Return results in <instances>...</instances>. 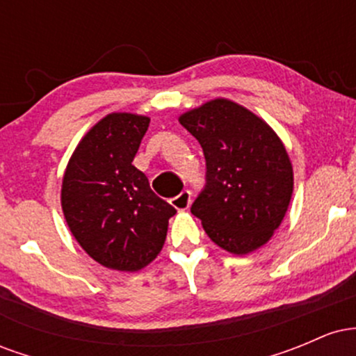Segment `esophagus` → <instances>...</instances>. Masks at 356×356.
I'll return each mask as SVG.
<instances>
[{"mask_svg": "<svg viewBox=\"0 0 356 356\" xmlns=\"http://www.w3.org/2000/svg\"><path fill=\"white\" fill-rule=\"evenodd\" d=\"M170 204L177 211H187V207L191 206V191H182L181 194L170 199Z\"/></svg>", "mask_w": 356, "mask_h": 356, "instance_id": "34e87169", "label": "esophagus"}]
</instances>
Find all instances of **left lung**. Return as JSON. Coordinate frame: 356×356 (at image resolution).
<instances>
[{"instance_id": "1", "label": "left lung", "mask_w": 356, "mask_h": 356, "mask_svg": "<svg viewBox=\"0 0 356 356\" xmlns=\"http://www.w3.org/2000/svg\"><path fill=\"white\" fill-rule=\"evenodd\" d=\"M199 140L207 184L191 212L214 244L244 256L273 238L293 195V165L275 130L251 110L214 99L179 117Z\"/></svg>"}]
</instances>
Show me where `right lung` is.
<instances>
[{"label":"right lung","instance_id":"obj_1","mask_svg":"<svg viewBox=\"0 0 356 356\" xmlns=\"http://www.w3.org/2000/svg\"><path fill=\"white\" fill-rule=\"evenodd\" d=\"M149 124V117L129 112L100 118L75 147L61 182V209L73 238L115 271L136 273L152 263L175 214L132 164Z\"/></svg>","mask_w":356,"mask_h":356}]
</instances>
